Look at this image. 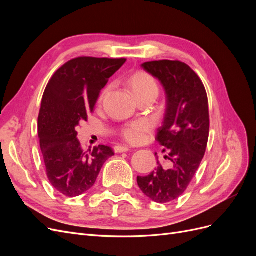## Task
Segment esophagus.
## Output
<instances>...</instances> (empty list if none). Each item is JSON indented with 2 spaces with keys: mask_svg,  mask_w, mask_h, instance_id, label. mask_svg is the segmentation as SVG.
Masks as SVG:
<instances>
[{
  "mask_svg": "<svg viewBox=\"0 0 256 256\" xmlns=\"http://www.w3.org/2000/svg\"><path fill=\"white\" fill-rule=\"evenodd\" d=\"M130 148L128 146H125V145H118L114 147V150L115 152H128Z\"/></svg>",
  "mask_w": 256,
  "mask_h": 256,
  "instance_id": "esophagus-1",
  "label": "esophagus"
}]
</instances>
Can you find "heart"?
<instances>
[{
    "label": "heart",
    "instance_id": "b5f03b06",
    "mask_svg": "<svg viewBox=\"0 0 256 256\" xmlns=\"http://www.w3.org/2000/svg\"><path fill=\"white\" fill-rule=\"evenodd\" d=\"M130 86L138 98L147 95H158V84L154 76L144 72H138L130 78ZM111 85L106 86L100 95V100L110 90ZM152 131V126L146 120H136L129 124L122 129V134L125 140L131 144H141L147 141Z\"/></svg>",
    "mask_w": 256,
    "mask_h": 256
}]
</instances>
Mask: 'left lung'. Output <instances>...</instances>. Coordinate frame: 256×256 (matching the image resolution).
<instances>
[{
  "label": "left lung",
  "mask_w": 256,
  "mask_h": 256,
  "mask_svg": "<svg viewBox=\"0 0 256 256\" xmlns=\"http://www.w3.org/2000/svg\"><path fill=\"white\" fill-rule=\"evenodd\" d=\"M142 67L166 90V109L156 140L166 147L164 159L168 164L164 168L158 160L154 171L138 176L136 180L147 198L168 203L188 188L205 154L209 136L208 98L198 76L182 62H146Z\"/></svg>",
  "instance_id": "8db88e82"
}]
</instances>
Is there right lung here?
Masks as SVG:
<instances>
[{
  "label": "right lung",
  "instance_id": "right-lung-1",
  "mask_svg": "<svg viewBox=\"0 0 256 256\" xmlns=\"http://www.w3.org/2000/svg\"><path fill=\"white\" fill-rule=\"evenodd\" d=\"M126 58L81 56L56 72L44 90L38 115V138L48 180L60 194L81 196L94 186L104 162L114 154L110 146L84 152L76 127L88 120L100 92Z\"/></svg>",
  "mask_w": 256,
  "mask_h": 256
}]
</instances>
